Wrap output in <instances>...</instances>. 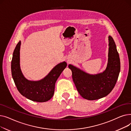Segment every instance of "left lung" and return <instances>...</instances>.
Here are the masks:
<instances>
[{
    "label": "left lung",
    "instance_id": "left-lung-1",
    "mask_svg": "<svg viewBox=\"0 0 131 131\" xmlns=\"http://www.w3.org/2000/svg\"><path fill=\"white\" fill-rule=\"evenodd\" d=\"M108 40V63L102 73L89 74L73 65H68L78 91L85 99L94 100L106 97L113 90L118 79L121 69L119 54L113 38L109 36Z\"/></svg>",
    "mask_w": 131,
    "mask_h": 131
}]
</instances>
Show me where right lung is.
<instances>
[{"label": "right lung", "instance_id": "add662e5", "mask_svg": "<svg viewBox=\"0 0 131 131\" xmlns=\"http://www.w3.org/2000/svg\"><path fill=\"white\" fill-rule=\"evenodd\" d=\"M20 44L19 41L14 51L11 63L12 77L18 91L24 97L33 101L43 102L49 100L53 95L56 82L67 66V63L63 61L58 64L42 80L37 81L27 80L20 68Z\"/></svg>", "mask_w": 131, "mask_h": 131}]
</instances>
